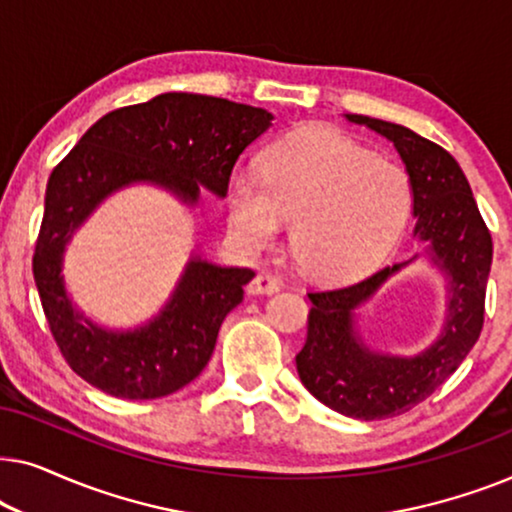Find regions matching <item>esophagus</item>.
<instances>
[{"instance_id": "34e87169", "label": "esophagus", "mask_w": 512, "mask_h": 512, "mask_svg": "<svg viewBox=\"0 0 512 512\" xmlns=\"http://www.w3.org/2000/svg\"><path fill=\"white\" fill-rule=\"evenodd\" d=\"M279 289H282V282L270 275H256L247 286L249 296H272V293H277Z\"/></svg>"}]
</instances>
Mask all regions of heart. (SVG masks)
Here are the masks:
<instances>
[{
    "instance_id": "obj_1",
    "label": "heart",
    "mask_w": 512,
    "mask_h": 512,
    "mask_svg": "<svg viewBox=\"0 0 512 512\" xmlns=\"http://www.w3.org/2000/svg\"><path fill=\"white\" fill-rule=\"evenodd\" d=\"M263 177L237 174L228 226L247 251H263L291 221V254L307 275L342 279L375 265L401 237L412 207L401 165L331 128L293 132L272 144Z\"/></svg>"
}]
</instances>
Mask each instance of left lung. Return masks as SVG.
<instances>
[{"label": "left lung", "instance_id": "8db88e82", "mask_svg": "<svg viewBox=\"0 0 512 512\" xmlns=\"http://www.w3.org/2000/svg\"><path fill=\"white\" fill-rule=\"evenodd\" d=\"M345 118L394 144L408 172L415 237L424 249L352 286L307 293L312 310L296 368L317 401L340 415L370 422L403 415L429 398L478 342L492 268V235L466 174L443 146L380 118ZM417 257H426L446 282V321L439 338L410 357L370 348L358 331L355 310Z\"/></svg>", "mask_w": 512, "mask_h": 512}]
</instances>
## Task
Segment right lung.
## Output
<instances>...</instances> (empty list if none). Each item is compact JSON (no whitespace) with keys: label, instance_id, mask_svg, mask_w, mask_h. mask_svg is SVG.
I'll list each match as a JSON object with an SVG mask.
<instances>
[{"label":"right lung","instance_id":"add662e5","mask_svg":"<svg viewBox=\"0 0 512 512\" xmlns=\"http://www.w3.org/2000/svg\"><path fill=\"white\" fill-rule=\"evenodd\" d=\"M270 111L221 97L163 93L102 116L46 186L44 221L34 249V282L62 356L104 394L130 401L170 396L202 373L230 310L244 298L249 268L188 256L167 303L135 328H107L69 296L65 254L76 230L123 188L146 184L200 205L202 188L226 198L230 172L247 146L270 128Z\"/></svg>","mask_w":512,"mask_h":512}]
</instances>
